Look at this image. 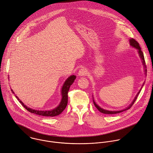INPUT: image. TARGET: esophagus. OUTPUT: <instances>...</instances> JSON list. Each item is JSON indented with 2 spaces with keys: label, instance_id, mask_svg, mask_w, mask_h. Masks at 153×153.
<instances>
[{
  "label": "esophagus",
  "instance_id": "esophagus-1",
  "mask_svg": "<svg viewBox=\"0 0 153 153\" xmlns=\"http://www.w3.org/2000/svg\"><path fill=\"white\" fill-rule=\"evenodd\" d=\"M87 74V71L86 69L85 68H81L79 71V73L78 75L79 76H84L86 75Z\"/></svg>",
  "mask_w": 153,
  "mask_h": 153
}]
</instances>
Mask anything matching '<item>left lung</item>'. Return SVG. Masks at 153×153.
Wrapping results in <instances>:
<instances>
[{
	"label": "left lung",
	"instance_id": "left-lung-1",
	"mask_svg": "<svg viewBox=\"0 0 153 153\" xmlns=\"http://www.w3.org/2000/svg\"><path fill=\"white\" fill-rule=\"evenodd\" d=\"M130 45H131L132 47L135 48L136 49H137L138 53H139V56H140V58H141L142 60L143 65L145 68L146 69V65H145V58H144L143 53V52H142V50H141V48H140V46H139V43H138L137 41H136V40H134V39H130ZM145 74H146V72H147L146 69L145 70ZM143 84H144V83H143ZM143 85H142V86H143ZM141 88H140V91L137 93V95L136 96L135 98L134 99V100L133 101V102H131V104L129 105V107H128L127 108H126V109L123 110H120V111H108V110H104V109L101 108L100 106H98V105L95 103V102L94 100V104L95 106L97 107V108L101 113H104V114H116V113H120V112H123V111H125V110H128V109H129V108H130L131 107V106H132V105H133V104L134 103L136 100L137 99V97L138 95L139 94L140 91V90H141Z\"/></svg>",
	"mask_w": 153,
	"mask_h": 153
}]
</instances>
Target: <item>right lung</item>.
Returning <instances> with one entry per match:
<instances>
[{
	"label": "right lung",
	"mask_w": 153,
	"mask_h": 153,
	"mask_svg": "<svg viewBox=\"0 0 153 153\" xmlns=\"http://www.w3.org/2000/svg\"><path fill=\"white\" fill-rule=\"evenodd\" d=\"M75 79H76V76L71 75L66 80V81L65 82V83L63 85L62 89V101H61L59 104L55 108L51 110L42 111V110H36L32 109V108H30L26 106L21 101H20V100L18 98V97H17V96H16V97L19 101V102L21 103V104L28 111H29L30 113L36 114H38V115H40V116H51V117L59 115V114L62 113V111L66 107L67 104H68V91L69 90L71 85L73 84V82H74ZM11 91H13V93H14L13 90H11Z\"/></svg>",
	"instance_id": "1"
}]
</instances>
